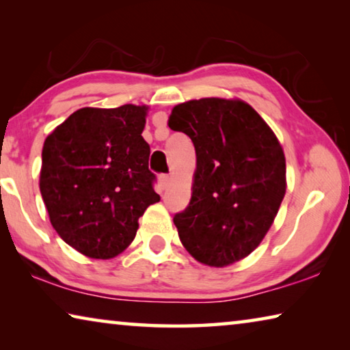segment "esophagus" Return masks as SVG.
I'll list each match as a JSON object with an SVG mask.
<instances>
[{
    "mask_svg": "<svg viewBox=\"0 0 350 350\" xmlns=\"http://www.w3.org/2000/svg\"><path fill=\"white\" fill-rule=\"evenodd\" d=\"M159 180H161L162 188H167L170 185V176L168 174H161V177H159Z\"/></svg>",
    "mask_w": 350,
    "mask_h": 350,
    "instance_id": "1",
    "label": "esophagus"
}]
</instances>
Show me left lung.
Here are the masks:
<instances>
[{"label":"left lung","mask_w":350,"mask_h":350,"mask_svg":"<svg viewBox=\"0 0 350 350\" xmlns=\"http://www.w3.org/2000/svg\"><path fill=\"white\" fill-rule=\"evenodd\" d=\"M168 126L196 150L188 206L173 221L187 252L225 267L256 248L286 194V157L276 135L241 100L200 98L174 106Z\"/></svg>","instance_id":"left-lung-1"}]
</instances>
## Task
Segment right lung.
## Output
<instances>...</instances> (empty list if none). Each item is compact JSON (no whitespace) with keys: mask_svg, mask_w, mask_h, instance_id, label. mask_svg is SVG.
<instances>
[{"mask_svg":"<svg viewBox=\"0 0 350 350\" xmlns=\"http://www.w3.org/2000/svg\"><path fill=\"white\" fill-rule=\"evenodd\" d=\"M146 111L81 108L44 140L41 196L55 232L85 256L122 253L135 238L139 217L161 200L142 137Z\"/></svg>","mask_w":350,"mask_h":350,"instance_id":"obj_1","label":"right lung"}]
</instances>
